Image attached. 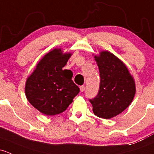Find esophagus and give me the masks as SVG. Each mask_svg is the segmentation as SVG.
Segmentation results:
<instances>
[{
    "label": "esophagus",
    "mask_w": 154,
    "mask_h": 154,
    "mask_svg": "<svg viewBox=\"0 0 154 154\" xmlns=\"http://www.w3.org/2000/svg\"><path fill=\"white\" fill-rule=\"evenodd\" d=\"M80 91L83 92L85 90V85H81V86L80 87Z\"/></svg>",
    "instance_id": "obj_1"
}]
</instances>
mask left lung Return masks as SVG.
<instances>
[{
    "mask_svg": "<svg viewBox=\"0 0 154 154\" xmlns=\"http://www.w3.org/2000/svg\"><path fill=\"white\" fill-rule=\"evenodd\" d=\"M100 70V89L89 101L95 115L103 119L114 117L131 103L136 93L135 82L119 58L107 51L94 56Z\"/></svg>",
    "mask_w": 154,
    "mask_h": 154,
    "instance_id": "1",
    "label": "left lung"
}]
</instances>
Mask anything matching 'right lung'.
I'll return each instance as SVG.
<instances>
[{
	"instance_id": "add662e5",
	"label": "right lung",
	"mask_w": 154,
	"mask_h": 154,
	"mask_svg": "<svg viewBox=\"0 0 154 154\" xmlns=\"http://www.w3.org/2000/svg\"><path fill=\"white\" fill-rule=\"evenodd\" d=\"M71 55L54 48L40 60L27 79V100L43 114L54 116L63 112L80 92L72 80V71L63 69Z\"/></svg>"
}]
</instances>
